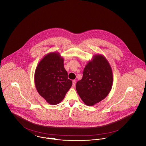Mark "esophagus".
<instances>
[{"label": "esophagus", "mask_w": 146, "mask_h": 146, "mask_svg": "<svg viewBox=\"0 0 146 146\" xmlns=\"http://www.w3.org/2000/svg\"><path fill=\"white\" fill-rule=\"evenodd\" d=\"M72 83H73V87H74L75 85H76V82L75 80H73L72 81Z\"/></svg>", "instance_id": "34e87169"}]
</instances>
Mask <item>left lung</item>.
Returning a JSON list of instances; mask_svg holds the SVG:
<instances>
[{"label": "left lung", "mask_w": 146, "mask_h": 146, "mask_svg": "<svg viewBox=\"0 0 146 146\" xmlns=\"http://www.w3.org/2000/svg\"><path fill=\"white\" fill-rule=\"evenodd\" d=\"M83 74L76 83V91L85 104L92 106L104 99L111 90L112 70L104 56L97 54L85 66Z\"/></svg>", "instance_id": "8db88e82"}]
</instances>
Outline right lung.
<instances>
[{
    "instance_id": "right-lung-1",
    "label": "right lung",
    "mask_w": 146,
    "mask_h": 146,
    "mask_svg": "<svg viewBox=\"0 0 146 146\" xmlns=\"http://www.w3.org/2000/svg\"><path fill=\"white\" fill-rule=\"evenodd\" d=\"M63 62L59 52H50L42 58L35 70L36 90L50 104L61 102L72 85Z\"/></svg>"
}]
</instances>
